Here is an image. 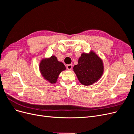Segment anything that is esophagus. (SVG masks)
I'll use <instances>...</instances> for the list:
<instances>
[{
    "label": "esophagus",
    "instance_id": "34e87169",
    "mask_svg": "<svg viewBox=\"0 0 134 134\" xmlns=\"http://www.w3.org/2000/svg\"><path fill=\"white\" fill-rule=\"evenodd\" d=\"M66 68L68 70H71V69L72 68V64H69L66 66Z\"/></svg>",
    "mask_w": 134,
    "mask_h": 134
}]
</instances>
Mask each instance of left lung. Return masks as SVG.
Masks as SVG:
<instances>
[{
    "label": "left lung",
    "instance_id": "1",
    "mask_svg": "<svg viewBox=\"0 0 134 134\" xmlns=\"http://www.w3.org/2000/svg\"><path fill=\"white\" fill-rule=\"evenodd\" d=\"M73 71L79 82L84 86H91L98 81L103 75V60L94 51L83 52L75 65Z\"/></svg>",
    "mask_w": 134,
    "mask_h": 134
}]
</instances>
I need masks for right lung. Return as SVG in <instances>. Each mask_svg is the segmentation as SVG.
<instances>
[{"label":"right lung","instance_id":"1","mask_svg":"<svg viewBox=\"0 0 134 134\" xmlns=\"http://www.w3.org/2000/svg\"><path fill=\"white\" fill-rule=\"evenodd\" d=\"M39 70L44 79L51 84H55L61 72L66 70V67L62 62H59L55 56L52 55L40 61Z\"/></svg>","mask_w":134,"mask_h":134}]
</instances>
